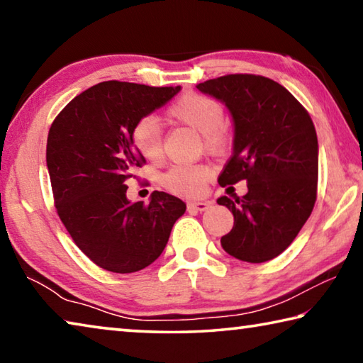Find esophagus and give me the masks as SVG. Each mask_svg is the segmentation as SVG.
Listing matches in <instances>:
<instances>
[{"label":"esophagus","mask_w":363,"mask_h":363,"mask_svg":"<svg viewBox=\"0 0 363 363\" xmlns=\"http://www.w3.org/2000/svg\"><path fill=\"white\" fill-rule=\"evenodd\" d=\"M187 208L192 211H206L208 208H211V201H189Z\"/></svg>","instance_id":"esophagus-1"}]
</instances>
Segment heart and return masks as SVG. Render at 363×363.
Wrapping results in <instances>:
<instances>
[{
  "mask_svg": "<svg viewBox=\"0 0 363 363\" xmlns=\"http://www.w3.org/2000/svg\"><path fill=\"white\" fill-rule=\"evenodd\" d=\"M171 118L184 123L203 136L208 150L219 152L224 149L227 134L224 131V108L218 101L203 94H186L169 107ZM131 144L149 162H157L162 157V134L158 121L152 116L139 120L131 131ZM210 169L201 164L195 167L171 168L163 176V184L169 190L181 195H199L205 190Z\"/></svg>",
  "mask_w": 363,
  "mask_h": 363,
  "instance_id": "obj_1",
  "label": "heart"
}]
</instances>
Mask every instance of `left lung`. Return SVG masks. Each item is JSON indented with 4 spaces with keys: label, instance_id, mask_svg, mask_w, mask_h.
<instances>
[{
    "label": "left lung",
    "instance_id": "obj_1",
    "mask_svg": "<svg viewBox=\"0 0 363 363\" xmlns=\"http://www.w3.org/2000/svg\"><path fill=\"white\" fill-rule=\"evenodd\" d=\"M223 102L233 123L232 157L219 186L247 181L245 196H220L233 214L225 253L266 262L290 247L317 195L318 143L309 113L290 91L259 75H227L196 86Z\"/></svg>",
    "mask_w": 363,
    "mask_h": 363
}]
</instances>
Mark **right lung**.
<instances>
[{
    "instance_id": "right-lung-1",
    "label": "right lung",
    "mask_w": 363,
    "mask_h": 363,
    "mask_svg": "<svg viewBox=\"0 0 363 363\" xmlns=\"http://www.w3.org/2000/svg\"><path fill=\"white\" fill-rule=\"evenodd\" d=\"M179 91L104 82L67 104L49 130L46 167L59 218L77 247L110 272L150 266L186 213L181 199L158 190L149 205L131 203L125 184L145 162L131 144L134 125Z\"/></svg>"
}]
</instances>
